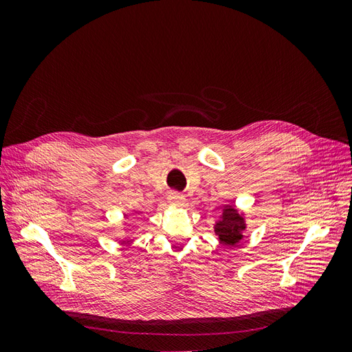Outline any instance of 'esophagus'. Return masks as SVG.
I'll list each match as a JSON object with an SVG mask.
<instances>
[{
  "mask_svg": "<svg viewBox=\"0 0 352 352\" xmlns=\"http://www.w3.org/2000/svg\"><path fill=\"white\" fill-rule=\"evenodd\" d=\"M184 195L179 194V192H170L168 195V202H172L175 206H182L184 204Z\"/></svg>",
  "mask_w": 352,
  "mask_h": 352,
  "instance_id": "34e87169",
  "label": "esophagus"
}]
</instances>
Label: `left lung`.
Masks as SVG:
<instances>
[{"label":"left lung","instance_id":"obj_1","mask_svg":"<svg viewBox=\"0 0 352 352\" xmlns=\"http://www.w3.org/2000/svg\"><path fill=\"white\" fill-rule=\"evenodd\" d=\"M245 228L247 226H245L243 216L239 214V211L232 206H225L221 212V219L214 226V232L221 243L235 245L243 238L242 232Z\"/></svg>","mask_w":352,"mask_h":352}]
</instances>
